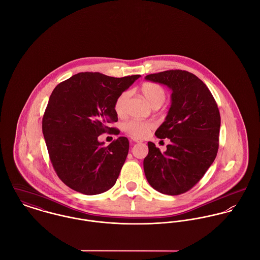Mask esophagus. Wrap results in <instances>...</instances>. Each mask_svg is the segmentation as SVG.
I'll list each match as a JSON object with an SVG mask.
<instances>
[{
    "mask_svg": "<svg viewBox=\"0 0 260 260\" xmlns=\"http://www.w3.org/2000/svg\"><path fill=\"white\" fill-rule=\"evenodd\" d=\"M132 142L134 143H142L143 141L141 139H136V138H132Z\"/></svg>",
    "mask_w": 260,
    "mask_h": 260,
    "instance_id": "34e87169",
    "label": "esophagus"
}]
</instances>
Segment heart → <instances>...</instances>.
<instances>
[{"label":"heart","instance_id":"1","mask_svg":"<svg viewBox=\"0 0 260 260\" xmlns=\"http://www.w3.org/2000/svg\"><path fill=\"white\" fill-rule=\"evenodd\" d=\"M141 93L152 108L160 107L166 99V92L164 88L159 84L152 82L144 83L141 86ZM130 95V91H124L116 99L114 109L118 116H124L126 112V103ZM154 127L155 124L152 121H140L136 119L129 120L123 124V130L128 135L136 139H141L145 137Z\"/></svg>","mask_w":260,"mask_h":260}]
</instances>
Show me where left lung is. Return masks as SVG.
<instances>
[{
	"label": "left lung",
	"instance_id": "8db88e82",
	"mask_svg": "<svg viewBox=\"0 0 260 260\" xmlns=\"http://www.w3.org/2000/svg\"><path fill=\"white\" fill-rule=\"evenodd\" d=\"M145 79L172 90L171 107L155 132L157 138H168L171 143L162 153L148 142V155L143 162L145 176L155 190L179 195L197 184L215 160L219 110L207 86L192 73L168 70Z\"/></svg>",
	"mask_w": 260,
	"mask_h": 260
}]
</instances>
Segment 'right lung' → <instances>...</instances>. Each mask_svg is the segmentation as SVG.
Returning <instances> with one entry per match:
<instances>
[{"instance_id": "add662e5", "label": "right lung", "mask_w": 260, "mask_h": 260, "mask_svg": "<svg viewBox=\"0 0 260 260\" xmlns=\"http://www.w3.org/2000/svg\"><path fill=\"white\" fill-rule=\"evenodd\" d=\"M140 75L114 78L101 73H78L53 90L42 120L51 163L58 177L86 195L109 190L116 183L129 151L119 137L108 146L103 133L119 134L108 124L118 121L116 99Z\"/></svg>"}]
</instances>
